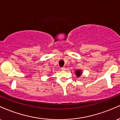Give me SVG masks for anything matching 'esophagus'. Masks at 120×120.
Instances as JSON below:
<instances>
[{
  "instance_id": "esophagus-1",
  "label": "esophagus",
  "mask_w": 120,
  "mask_h": 120,
  "mask_svg": "<svg viewBox=\"0 0 120 120\" xmlns=\"http://www.w3.org/2000/svg\"><path fill=\"white\" fill-rule=\"evenodd\" d=\"M61 71H65V70H66V68H65L64 67H62V68H61Z\"/></svg>"
}]
</instances>
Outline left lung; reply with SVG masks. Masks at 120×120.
<instances>
[{"instance_id":"obj_1","label":"left lung","mask_w":120,"mask_h":120,"mask_svg":"<svg viewBox=\"0 0 120 120\" xmlns=\"http://www.w3.org/2000/svg\"><path fill=\"white\" fill-rule=\"evenodd\" d=\"M75 73L77 77H79L82 73V71L81 70H77V71H75Z\"/></svg>"}]
</instances>
